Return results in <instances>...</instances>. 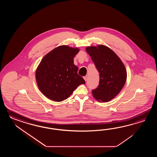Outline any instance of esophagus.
<instances>
[{
	"mask_svg": "<svg viewBox=\"0 0 157 157\" xmlns=\"http://www.w3.org/2000/svg\"><path fill=\"white\" fill-rule=\"evenodd\" d=\"M83 78H84V80H85V81H86L87 80V76H84L83 77Z\"/></svg>",
	"mask_w": 157,
	"mask_h": 157,
	"instance_id": "esophagus-1",
	"label": "esophagus"
}]
</instances>
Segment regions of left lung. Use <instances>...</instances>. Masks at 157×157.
Returning <instances> with one entry per match:
<instances>
[{
	"label": "left lung",
	"instance_id": "8db88e82",
	"mask_svg": "<svg viewBox=\"0 0 157 157\" xmlns=\"http://www.w3.org/2000/svg\"><path fill=\"white\" fill-rule=\"evenodd\" d=\"M100 76L99 85L92 90L93 96L99 101L107 102L120 93L124 86L127 72L120 58L109 48L103 45L86 48Z\"/></svg>",
	"mask_w": 157,
	"mask_h": 157
}]
</instances>
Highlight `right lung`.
I'll list each match as a JSON object with an SVG mask.
<instances>
[{
	"label": "right lung",
	"mask_w": 157,
	"mask_h": 157,
	"mask_svg": "<svg viewBox=\"0 0 157 157\" xmlns=\"http://www.w3.org/2000/svg\"><path fill=\"white\" fill-rule=\"evenodd\" d=\"M78 48L61 45L46 54L37 68L35 77L39 89L50 100L62 101L70 97L83 78L74 64Z\"/></svg>",
	"instance_id": "add662e5"
}]
</instances>
